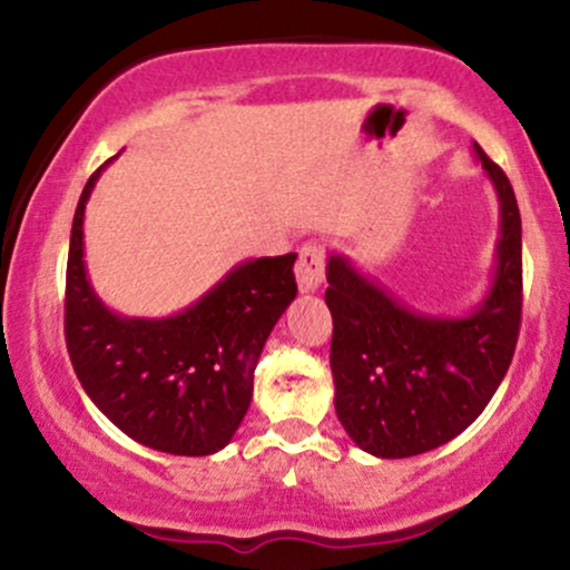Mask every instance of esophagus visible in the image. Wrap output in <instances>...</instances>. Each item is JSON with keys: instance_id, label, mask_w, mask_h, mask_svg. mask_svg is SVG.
I'll list each match as a JSON object with an SVG mask.
<instances>
[{"instance_id": "1", "label": "esophagus", "mask_w": 570, "mask_h": 570, "mask_svg": "<svg viewBox=\"0 0 570 570\" xmlns=\"http://www.w3.org/2000/svg\"><path fill=\"white\" fill-rule=\"evenodd\" d=\"M297 284L303 292H316L324 284V248L318 244H305L299 248Z\"/></svg>"}]
</instances>
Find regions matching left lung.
Here are the masks:
<instances>
[{
	"instance_id": "1",
	"label": "left lung",
	"mask_w": 570,
	"mask_h": 570,
	"mask_svg": "<svg viewBox=\"0 0 570 570\" xmlns=\"http://www.w3.org/2000/svg\"><path fill=\"white\" fill-rule=\"evenodd\" d=\"M474 155L493 181L501 208L493 284L466 316H431L399 299L330 254L326 305L335 410L364 453H429L480 417L512 364L522 313V225L507 174Z\"/></svg>"
}]
</instances>
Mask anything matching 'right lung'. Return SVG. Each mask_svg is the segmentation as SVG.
I'll list each match as a JSON object with an SVG mask.
<instances>
[{"label":"right lung","mask_w":570,"mask_h":570,"mask_svg":"<svg viewBox=\"0 0 570 570\" xmlns=\"http://www.w3.org/2000/svg\"><path fill=\"white\" fill-rule=\"evenodd\" d=\"M101 171L88 179L71 222L63 303L71 367L130 440L171 455H212L244 421L265 340L297 297V254L235 265L176 316H120L98 299L82 259L85 203Z\"/></svg>","instance_id":"1"}]
</instances>
